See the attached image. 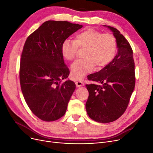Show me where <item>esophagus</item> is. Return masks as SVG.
I'll use <instances>...</instances> for the list:
<instances>
[{
	"instance_id": "34e87169",
	"label": "esophagus",
	"mask_w": 153,
	"mask_h": 153,
	"mask_svg": "<svg viewBox=\"0 0 153 153\" xmlns=\"http://www.w3.org/2000/svg\"><path fill=\"white\" fill-rule=\"evenodd\" d=\"M75 83H76V85L77 87H81V86H83L84 85V84L82 82L80 81H76Z\"/></svg>"
}]
</instances>
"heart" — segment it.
I'll return each instance as SVG.
<instances>
[{
	"instance_id": "heart-1",
	"label": "heart",
	"mask_w": 153,
	"mask_h": 153,
	"mask_svg": "<svg viewBox=\"0 0 153 153\" xmlns=\"http://www.w3.org/2000/svg\"><path fill=\"white\" fill-rule=\"evenodd\" d=\"M85 48L83 57L71 66V77L74 80H80L97 68L105 67L114 59L117 49V39L110 33L102 34L93 29H87L78 33L75 41L66 39L60 47L61 53L67 60L75 59L77 48Z\"/></svg>"
}]
</instances>
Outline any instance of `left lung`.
<instances>
[{"mask_svg":"<svg viewBox=\"0 0 153 153\" xmlns=\"http://www.w3.org/2000/svg\"><path fill=\"white\" fill-rule=\"evenodd\" d=\"M117 39L118 52L109 64L88 76L97 83L86 84L88 116L100 123L117 120L127 109L135 87V64L128 42L116 28L106 26Z\"/></svg>","mask_w":153,"mask_h":153,"instance_id":"obj_1","label":"left lung"}]
</instances>
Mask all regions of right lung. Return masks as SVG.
Masks as SVG:
<instances>
[{"instance_id": "right-lung-1", "label": "right lung", "mask_w": 153, "mask_h": 153, "mask_svg": "<svg viewBox=\"0 0 153 153\" xmlns=\"http://www.w3.org/2000/svg\"><path fill=\"white\" fill-rule=\"evenodd\" d=\"M82 25L47 21L27 37L21 54V91L31 111L39 119L55 121L64 116L76 84L68 77L61 45Z\"/></svg>"}]
</instances>
